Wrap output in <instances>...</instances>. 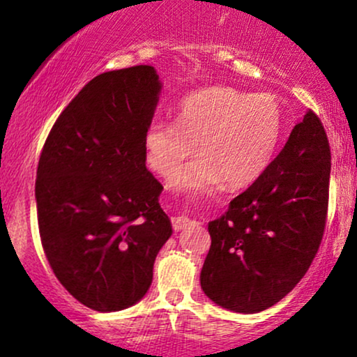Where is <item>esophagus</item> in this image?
<instances>
[{
  "mask_svg": "<svg viewBox=\"0 0 357 357\" xmlns=\"http://www.w3.org/2000/svg\"><path fill=\"white\" fill-rule=\"evenodd\" d=\"M171 223H173V228L176 231H181V230H186L188 227H192L196 221L190 220L188 216H174V218H171Z\"/></svg>",
  "mask_w": 357,
  "mask_h": 357,
  "instance_id": "esophagus-1",
  "label": "esophagus"
}]
</instances>
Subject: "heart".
<instances>
[{
	"mask_svg": "<svg viewBox=\"0 0 357 357\" xmlns=\"http://www.w3.org/2000/svg\"><path fill=\"white\" fill-rule=\"evenodd\" d=\"M282 129V105L270 93L203 89L179 102L178 122L154 119L147 126V165L167 178L198 146L202 155L174 174V188L191 195L223 181L243 188L267 171Z\"/></svg>",
	"mask_w": 357,
	"mask_h": 357,
	"instance_id": "1",
	"label": "heart"
}]
</instances>
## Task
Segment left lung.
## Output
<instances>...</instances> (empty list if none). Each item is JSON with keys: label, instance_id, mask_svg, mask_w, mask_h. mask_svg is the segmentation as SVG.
<instances>
[{"label": "left lung", "instance_id": "8db88e82", "mask_svg": "<svg viewBox=\"0 0 357 357\" xmlns=\"http://www.w3.org/2000/svg\"><path fill=\"white\" fill-rule=\"evenodd\" d=\"M331 149L314 110L280 154L208 225L202 289L215 304L255 314L282 301L317 255L329 206Z\"/></svg>", "mask_w": 357, "mask_h": 357}]
</instances>
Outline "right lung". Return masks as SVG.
I'll return each instance as SVG.
<instances>
[{"mask_svg": "<svg viewBox=\"0 0 357 357\" xmlns=\"http://www.w3.org/2000/svg\"><path fill=\"white\" fill-rule=\"evenodd\" d=\"M159 90L151 65L100 73L63 109L40 154L43 252L68 294L99 312L146 296L155 255L173 233L158 202L162 184L146 167Z\"/></svg>", "mask_w": 357, "mask_h": 357, "instance_id": "1", "label": "right lung"}]
</instances>
